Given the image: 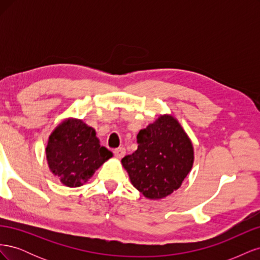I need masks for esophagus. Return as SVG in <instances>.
<instances>
[{"instance_id": "obj_1", "label": "esophagus", "mask_w": 260, "mask_h": 260, "mask_svg": "<svg viewBox=\"0 0 260 260\" xmlns=\"http://www.w3.org/2000/svg\"><path fill=\"white\" fill-rule=\"evenodd\" d=\"M114 154H115V156L117 157L118 159H121L122 157L124 156V154H125V149L123 148V147H119V148H116L115 151H114Z\"/></svg>"}]
</instances>
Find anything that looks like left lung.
<instances>
[{
    "instance_id": "1",
    "label": "left lung",
    "mask_w": 260,
    "mask_h": 260,
    "mask_svg": "<svg viewBox=\"0 0 260 260\" xmlns=\"http://www.w3.org/2000/svg\"><path fill=\"white\" fill-rule=\"evenodd\" d=\"M137 142V151L121 159L132 185L148 200L167 198L193 167L191 139L175 116L165 114L140 130Z\"/></svg>"
}]
</instances>
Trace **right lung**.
<instances>
[{
	"instance_id": "right-lung-1",
	"label": "right lung",
	"mask_w": 260,
	"mask_h": 260,
	"mask_svg": "<svg viewBox=\"0 0 260 260\" xmlns=\"http://www.w3.org/2000/svg\"><path fill=\"white\" fill-rule=\"evenodd\" d=\"M49 168L68 187L88 182L113 153L101 145L96 132L82 119L69 117L59 122L45 147Z\"/></svg>"
}]
</instances>
